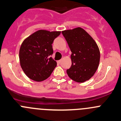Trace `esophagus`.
<instances>
[{"mask_svg": "<svg viewBox=\"0 0 121 121\" xmlns=\"http://www.w3.org/2000/svg\"><path fill=\"white\" fill-rule=\"evenodd\" d=\"M61 62V60H58V61H57V63H58V64H60Z\"/></svg>", "mask_w": 121, "mask_h": 121, "instance_id": "esophagus-1", "label": "esophagus"}]
</instances>
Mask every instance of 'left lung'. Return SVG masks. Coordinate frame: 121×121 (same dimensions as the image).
<instances>
[{"label":"left lung","instance_id":"obj_1","mask_svg":"<svg viewBox=\"0 0 121 121\" xmlns=\"http://www.w3.org/2000/svg\"><path fill=\"white\" fill-rule=\"evenodd\" d=\"M62 34L72 52V64L67 73L73 80L83 83L93 76L99 67V47L93 38L80 27L65 30Z\"/></svg>","mask_w":121,"mask_h":121}]
</instances>
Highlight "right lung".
<instances>
[{
  "instance_id": "1",
  "label": "right lung",
  "mask_w": 121,
  "mask_h": 121,
  "mask_svg": "<svg viewBox=\"0 0 121 121\" xmlns=\"http://www.w3.org/2000/svg\"><path fill=\"white\" fill-rule=\"evenodd\" d=\"M60 33L40 29L24 39L19 50L20 65L29 78L42 82L51 74L57 65L51 57L52 44Z\"/></svg>"
}]
</instances>
